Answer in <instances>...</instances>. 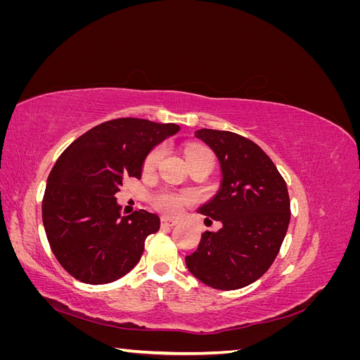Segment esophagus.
Instances as JSON below:
<instances>
[{
    "label": "esophagus",
    "instance_id": "obj_1",
    "mask_svg": "<svg viewBox=\"0 0 360 360\" xmlns=\"http://www.w3.org/2000/svg\"><path fill=\"white\" fill-rule=\"evenodd\" d=\"M160 222H162L163 226H174V225L179 224L176 219H169V217H162Z\"/></svg>",
    "mask_w": 360,
    "mask_h": 360
}]
</instances>
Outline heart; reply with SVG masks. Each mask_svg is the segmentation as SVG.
Returning a JSON list of instances; mask_svg holds the SVG:
<instances>
[{"label":"heart","mask_w":360,"mask_h":360,"mask_svg":"<svg viewBox=\"0 0 360 360\" xmlns=\"http://www.w3.org/2000/svg\"><path fill=\"white\" fill-rule=\"evenodd\" d=\"M160 158H162V148L160 147H156L150 151V153L146 156L144 159V163H143V169L146 174H150L153 172L159 162H160ZM202 158H212V153L207 148L204 147H189L186 150V159H188V163H192L195 160H200ZM188 202V197L186 195L183 193H177V192H162L159 193L156 200H155V205L156 209H159L160 212L167 213V214H177L181 212L183 205Z\"/></svg>","instance_id":"b5f03b06"}]
</instances>
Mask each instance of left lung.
Segmentation results:
<instances>
[{
	"label": "left lung",
	"instance_id": "obj_1",
	"mask_svg": "<svg viewBox=\"0 0 360 360\" xmlns=\"http://www.w3.org/2000/svg\"><path fill=\"white\" fill-rule=\"evenodd\" d=\"M195 136L221 163L222 181L200 213L221 221L186 257L191 274L216 290L252 284L274 263L290 224V197L275 163L252 141L226 130L200 129Z\"/></svg>",
	"mask_w": 360,
	"mask_h": 360
}]
</instances>
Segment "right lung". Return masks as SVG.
I'll return each instance as SVG.
<instances>
[{"label": "right lung", "instance_id": "1", "mask_svg": "<svg viewBox=\"0 0 360 360\" xmlns=\"http://www.w3.org/2000/svg\"><path fill=\"white\" fill-rule=\"evenodd\" d=\"M179 130L174 123L115 118L63 151L48 177L41 216L53 255L75 279L108 284L138 264L160 219L146 210L122 216L115 193L126 179H141L150 150Z\"/></svg>", "mask_w": 360, "mask_h": 360}]
</instances>
